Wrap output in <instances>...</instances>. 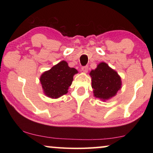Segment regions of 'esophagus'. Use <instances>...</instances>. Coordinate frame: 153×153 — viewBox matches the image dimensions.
<instances>
[{
  "label": "esophagus",
  "mask_w": 153,
  "mask_h": 153,
  "mask_svg": "<svg viewBox=\"0 0 153 153\" xmlns=\"http://www.w3.org/2000/svg\"><path fill=\"white\" fill-rule=\"evenodd\" d=\"M88 67L87 65L86 66H83V67H82V68H81V71H82V72H83L86 73V72H88Z\"/></svg>",
  "instance_id": "34e87169"
}]
</instances>
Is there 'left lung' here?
<instances>
[{"label":"left lung","mask_w":153,"mask_h":153,"mask_svg":"<svg viewBox=\"0 0 153 153\" xmlns=\"http://www.w3.org/2000/svg\"><path fill=\"white\" fill-rule=\"evenodd\" d=\"M94 95L102 100H108L116 95L121 88V79L118 73L105 62H101L91 73Z\"/></svg>","instance_id":"left-lung-1"}]
</instances>
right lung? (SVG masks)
Here are the masks:
<instances>
[{
    "label": "right lung",
    "instance_id": "add662e5",
    "mask_svg": "<svg viewBox=\"0 0 153 153\" xmlns=\"http://www.w3.org/2000/svg\"><path fill=\"white\" fill-rule=\"evenodd\" d=\"M77 72L76 69L70 68L67 62H60L42 74L40 82L45 93L51 98H58L66 94L72 84L73 76Z\"/></svg>",
    "mask_w": 153,
    "mask_h": 153
}]
</instances>
